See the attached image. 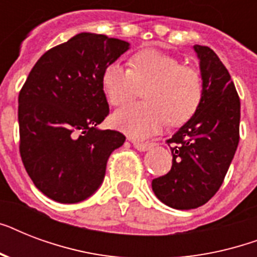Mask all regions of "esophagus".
<instances>
[{
	"label": "esophagus",
	"mask_w": 257,
	"mask_h": 257,
	"mask_svg": "<svg viewBox=\"0 0 257 257\" xmlns=\"http://www.w3.org/2000/svg\"><path fill=\"white\" fill-rule=\"evenodd\" d=\"M133 147L140 151V152H145V151H149L151 148H153V143H141V141H132Z\"/></svg>",
	"instance_id": "34e87169"
}]
</instances>
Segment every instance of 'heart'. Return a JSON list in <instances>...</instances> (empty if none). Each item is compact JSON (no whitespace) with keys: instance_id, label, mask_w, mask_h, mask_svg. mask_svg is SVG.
<instances>
[{"instance_id":"b5f03b06","label":"heart","mask_w":257,"mask_h":257,"mask_svg":"<svg viewBox=\"0 0 257 257\" xmlns=\"http://www.w3.org/2000/svg\"><path fill=\"white\" fill-rule=\"evenodd\" d=\"M109 104L121 106L143 89V104L117 110L112 122L129 136L145 139L169 124L183 125L195 116L204 96L201 74L177 58L155 49H143L129 60V69L110 62L101 74Z\"/></svg>"}]
</instances>
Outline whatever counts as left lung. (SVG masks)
Here are the masks:
<instances>
[{
    "mask_svg": "<svg viewBox=\"0 0 257 257\" xmlns=\"http://www.w3.org/2000/svg\"><path fill=\"white\" fill-rule=\"evenodd\" d=\"M204 96L200 108L169 139L172 168L153 179L157 199L175 209L201 207L219 191L239 145L240 98L227 68L208 46H193Z\"/></svg>",
    "mask_w": 257,
    "mask_h": 257,
    "instance_id": "obj_1",
    "label": "left lung"
}]
</instances>
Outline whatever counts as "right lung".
I'll return each instance as SVG.
<instances>
[{"label": "right lung", "instance_id": "1", "mask_svg": "<svg viewBox=\"0 0 257 257\" xmlns=\"http://www.w3.org/2000/svg\"><path fill=\"white\" fill-rule=\"evenodd\" d=\"M129 49L118 38L80 33L48 50L18 96L20 153L28 175L49 199H88L102 183L110 153L124 144L98 129L109 114L101 74Z\"/></svg>", "mask_w": 257, "mask_h": 257}]
</instances>
